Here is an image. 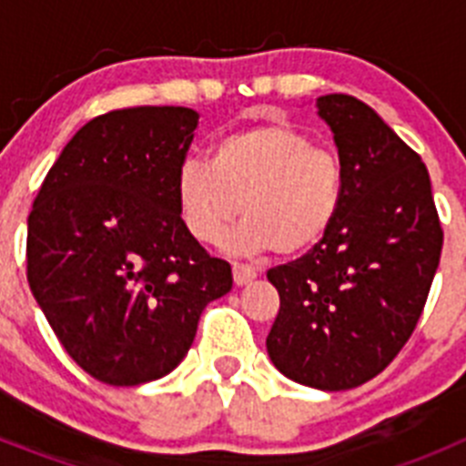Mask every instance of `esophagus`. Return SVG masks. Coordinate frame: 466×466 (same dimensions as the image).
<instances>
[{
    "label": "esophagus",
    "instance_id": "esophagus-1",
    "mask_svg": "<svg viewBox=\"0 0 466 466\" xmlns=\"http://www.w3.org/2000/svg\"><path fill=\"white\" fill-rule=\"evenodd\" d=\"M254 278H257V270H254L252 266H245V263H233V279H236L238 287H242V284H249Z\"/></svg>",
    "mask_w": 466,
    "mask_h": 466
}]
</instances>
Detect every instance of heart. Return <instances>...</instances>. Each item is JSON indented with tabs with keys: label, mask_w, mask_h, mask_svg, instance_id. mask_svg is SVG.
<instances>
[{
	"label": "heart",
	"mask_w": 466,
	"mask_h": 466,
	"mask_svg": "<svg viewBox=\"0 0 466 466\" xmlns=\"http://www.w3.org/2000/svg\"><path fill=\"white\" fill-rule=\"evenodd\" d=\"M179 217L196 240L214 245L242 212L228 240L242 252H308L333 228L345 200L343 163L289 123H263L217 139L205 160L177 170Z\"/></svg>",
	"instance_id": "1"
}]
</instances>
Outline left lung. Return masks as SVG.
Returning <instances> with one entry per match:
<instances>
[{"instance_id": "left-lung-1", "label": "left lung", "mask_w": 466, "mask_h": 466, "mask_svg": "<svg viewBox=\"0 0 466 466\" xmlns=\"http://www.w3.org/2000/svg\"><path fill=\"white\" fill-rule=\"evenodd\" d=\"M345 170L333 228L306 257L268 270L279 312L266 348L279 373L340 392L371 380L410 339L443 230L425 163L352 95L317 97Z\"/></svg>"}]
</instances>
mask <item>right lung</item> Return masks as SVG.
Returning <instances> with one entry per match:
<instances>
[{
    "instance_id": "1",
    "label": "right lung",
    "mask_w": 466,
    "mask_h": 466,
    "mask_svg": "<svg viewBox=\"0 0 466 466\" xmlns=\"http://www.w3.org/2000/svg\"><path fill=\"white\" fill-rule=\"evenodd\" d=\"M200 114L133 106L86 123L27 219V282L57 340L97 380L133 387L187 357L209 300L233 287L179 217L177 170Z\"/></svg>"
}]
</instances>
